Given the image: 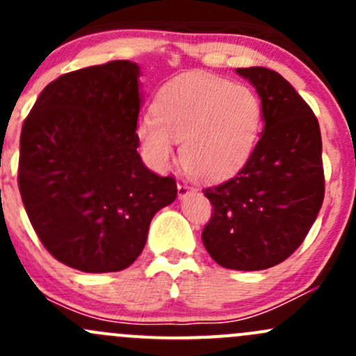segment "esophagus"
I'll list each match as a JSON object with an SVG mask.
<instances>
[{
	"instance_id": "34e87169",
	"label": "esophagus",
	"mask_w": 356,
	"mask_h": 356,
	"mask_svg": "<svg viewBox=\"0 0 356 356\" xmlns=\"http://www.w3.org/2000/svg\"><path fill=\"white\" fill-rule=\"evenodd\" d=\"M177 189H179V198H181V200H182V198H186V196H188L189 193L195 191V189H193L191 186H189L188 182H184V181L179 182V184H177Z\"/></svg>"
}]
</instances>
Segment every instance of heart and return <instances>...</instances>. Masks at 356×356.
<instances>
[{
  "label": "heart",
  "instance_id": "1",
  "mask_svg": "<svg viewBox=\"0 0 356 356\" xmlns=\"http://www.w3.org/2000/svg\"><path fill=\"white\" fill-rule=\"evenodd\" d=\"M261 120V102L251 88L210 74H184L160 89L153 117L138 122L136 136L158 168L174 158V141H182L186 170L200 181L218 182L250 160Z\"/></svg>",
  "mask_w": 356,
  "mask_h": 356
}]
</instances>
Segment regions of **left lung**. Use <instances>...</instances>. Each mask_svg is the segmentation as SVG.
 Returning a JSON list of instances; mask_svg holds the SVG:
<instances>
[{
    "label": "left lung",
    "instance_id": "obj_1",
    "mask_svg": "<svg viewBox=\"0 0 356 356\" xmlns=\"http://www.w3.org/2000/svg\"><path fill=\"white\" fill-rule=\"evenodd\" d=\"M236 72L257 89L265 125L238 175L204 189L213 213L201 238L222 267L264 270L294 253L322 207L321 127L281 74L264 67Z\"/></svg>",
    "mask_w": 356,
    "mask_h": 356
}]
</instances>
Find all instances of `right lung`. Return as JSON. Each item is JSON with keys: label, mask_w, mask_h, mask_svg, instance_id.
Masks as SVG:
<instances>
[{"label": "right lung", "mask_w": 356, "mask_h": 356, "mask_svg": "<svg viewBox=\"0 0 356 356\" xmlns=\"http://www.w3.org/2000/svg\"><path fill=\"white\" fill-rule=\"evenodd\" d=\"M129 60L81 68L49 82L20 134L19 189L35 234L81 272L134 264L149 222L177 184L143 163L136 136L143 95Z\"/></svg>", "instance_id": "right-lung-1"}]
</instances>
